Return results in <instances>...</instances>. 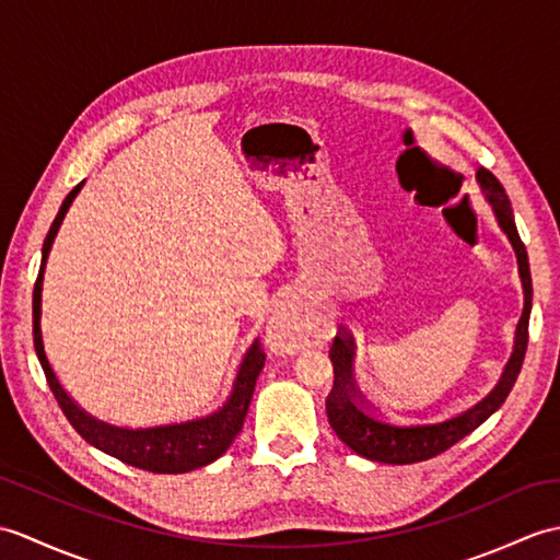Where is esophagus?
<instances>
[{"mask_svg":"<svg viewBox=\"0 0 560 560\" xmlns=\"http://www.w3.org/2000/svg\"><path fill=\"white\" fill-rule=\"evenodd\" d=\"M310 317L301 303L283 301L267 322V343L275 353H295L307 341Z\"/></svg>","mask_w":560,"mask_h":560,"instance_id":"34e87169","label":"esophagus"}]
</instances>
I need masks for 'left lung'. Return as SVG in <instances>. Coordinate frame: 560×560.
Segmentation results:
<instances>
[{
  "mask_svg": "<svg viewBox=\"0 0 560 560\" xmlns=\"http://www.w3.org/2000/svg\"><path fill=\"white\" fill-rule=\"evenodd\" d=\"M477 180L479 186H482L485 198L493 207L499 226L503 229V233L509 236L513 245V250L517 255L520 279H523V289H525V307L515 329L513 353L509 362H505L499 384L493 386L482 400L475 402L472 408H467L446 420L402 424L376 415L370 408V402L362 400V396L358 394L355 382H353L355 346H353V339H350V334L341 329L334 336V343L329 348V358L334 365V386H331V394L327 396V418L336 436H339L348 448H353L362 458H370L376 463L408 465V463H420V460L439 456V453H444L453 444H458L463 436L475 432V429L489 418V415H493L503 406V400L509 398L511 388L517 380L520 368H523L525 350H527L529 312H532V277H529L527 250H525V243L520 241V233L513 219V207H511L509 195H505L503 186L499 184V178L491 172H487V168H479Z\"/></svg>",
  "mask_w": 560,
  "mask_h": 560,
  "instance_id": "obj_1",
  "label": "left lung"
}]
</instances>
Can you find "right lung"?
<instances>
[{
	"mask_svg": "<svg viewBox=\"0 0 560 560\" xmlns=\"http://www.w3.org/2000/svg\"><path fill=\"white\" fill-rule=\"evenodd\" d=\"M81 186L83 184H78L67 195V200H63L59 207V214L55 217V221H51L49 233L43 243L40 275H37L35 289H33V343H35L37 360H40V365L45 370L47 384L75 432L81 434L88 444H93L95 448L107 453V456L119 458L126 465L140 467V470L160 472V475H178V472L198 470L202 465L214 463L221 453H226V448L233 444V439H236L243 429V420L245 415H248L250 400H253L255 382L265 368L262 348H259V341L255 339L253 346L245 350L236 382H233V388H231V396L217 412L207 415V418H200V420L148 427V429H128V427H114L107 422H100L93 418V415H88L81 406H78V402L63 392V386L59 384L57 374L51 370L49 360L45 355L40 317H43V279H45L47 255L51 250V243H55L61 221L67 217L69 207L78 195V190H81Z\"/></svg>",
	"mask_w": 560,
	"mask_h": 560,
	"instance_id": "1",
	"label": "right lung"
}]
</instances>
